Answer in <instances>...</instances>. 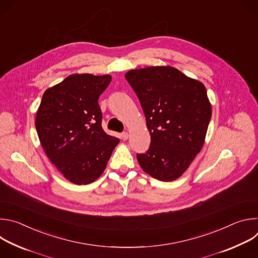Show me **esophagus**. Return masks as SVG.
I'll use <instances>...</instances> for the list:
<instances>
[{
  "mask_svg": "<svg viewBox=\"0 0 258 258\" xmlns=\"http://www.w3.org/2000/svg\"><path fill=\"white\" fill-rule=\"evenodd\" d=\"M121 138H122V140H127L128 139V133L127 132H123L122 134H121Z\"/></svg>",
  "mask_w": 258,
  "mask_h": 258,
  "instance_id": "esophagus-1",
  "label": "esophagus"
}]
</instances>
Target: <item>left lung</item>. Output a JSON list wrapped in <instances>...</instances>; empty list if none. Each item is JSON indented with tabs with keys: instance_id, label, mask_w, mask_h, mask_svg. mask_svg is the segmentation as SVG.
I'll return each instance as SVG.
<instances>
[{
	"instance_id": "1",
	"label": "left lung",
	"mask_w": 258,
	"mask_h": 258,
	"mask_svg": "<svg viewBox=\"0 0 258 258\" xmlns=\"http://www.w3.org/2000/svg\"><path fill=\"white\" fill-rule=\"evenodd\" d=\"M151 136L149 149L137 154L144 171L159 180L179 177L204 144L211 106L204 85L170 66L126 72Z\"/></svg>"
}]
</instances>
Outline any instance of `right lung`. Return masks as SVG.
Listing matches in <instances>:
<instances>
[{"label": "right lung", "mask_w": 258, "mask_h": 258, "mask_svg": "<svg viewBox=\"0 0 258 258\" xmlns=\"http://www.w3.org/2000/svg\"><path fill=\"white\" fill-rule=\"evenodd\" d=\"M110 82L108 75H71L44 93L36 112L35 128L47 156L77 185L96 180L119 143L102 128L98 100Z\"/></svg>", "instance_id": "right-lung-1"}]
</instances>
